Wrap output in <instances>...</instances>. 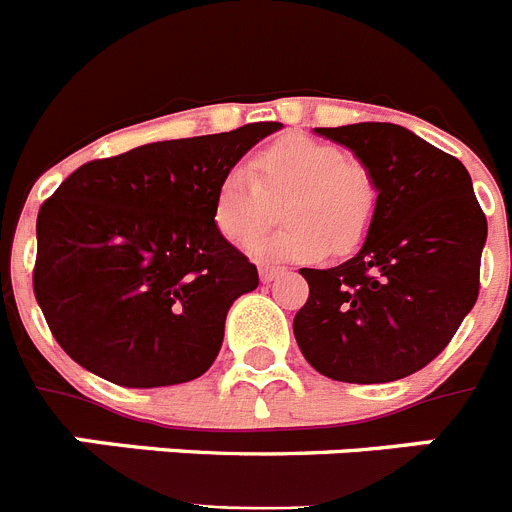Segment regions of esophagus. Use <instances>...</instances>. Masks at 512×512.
<instances>
[{
	"instance_id": "esophagus-1",
	"label": "esophagus",
	"mask_w": 512,
	"mask_h": 512,
	"mask_svg": "<svg viewBox=\"0 0 512 512\" xmlns=\"http://www.w3.org/2000/svg\"><path fill=\"white\" fill-rule=\"evenodd\" d=\"M259 274H261V282H274V279H277V277H282V274H287V269H284V266L261 264Z\"/></svg>"
}]
</instances>
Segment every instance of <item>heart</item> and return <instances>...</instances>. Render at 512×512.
Returning <instances> with one entry per match:
<instances>
[{
  "mask_svg": "<svg viewBox=\"0 0 512 512\" xmlns=\"http://www.w3.org/2000/svg\"><path fill=\"white\" fill-rule=\"evenodd\" d=\"M282 228L251 243L259 259L315 261L351 256L366 243L379 212V184L343 148L307 135H282L256 151L248 171L233 166L215 187L212 220L230 243H246L266 228L274 205Z\"/></svg>",
  "mask_w": 512,
  "mask_h": 512,
  "instance_id": "heart-1",
  "label": "heart"
}]
</instances>
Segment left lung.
Returning a JSON list of instances; mask_svg holds the SVG:
<instances>
[{
	"label": "left lung",
	"instance_id": "8db88e82",
	"mask_svg": "<svg viewBox=\"0 0 512 512\" xmlns=\"http://www.w3.org/2000/svg\"><path fill=\"white\" fill-rule=\"evenodd\" d=\"M315 133L372 171L379 212L354 259L300 269L310 297L292 325L297 346L336 382H395L431 364L477 302L487 217L459 158L400 125Z\"/></svg>",
	"mask_w": 512,
	"mask_h": 512
}]
</instances>
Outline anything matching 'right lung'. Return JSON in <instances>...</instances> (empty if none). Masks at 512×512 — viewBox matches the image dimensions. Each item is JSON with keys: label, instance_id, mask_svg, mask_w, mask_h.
<instances>
[{"label": "right lung", "instance_id": "right-lung-1", "mask_svg": "<svg viewBox=\"0 0 512 512\" xmlns=\"http://www.w3.org/2000/svg\"><path fill=\"white\" fill-rule=\"evenodd\" d=\"M282 122L97 158L38 212L35 300L58 346L120 387L207 372L225 315L259 271L212 220L215 187Z\"/></svg>", "mask_w": 512, "mask_h": 512}]
</instances>
